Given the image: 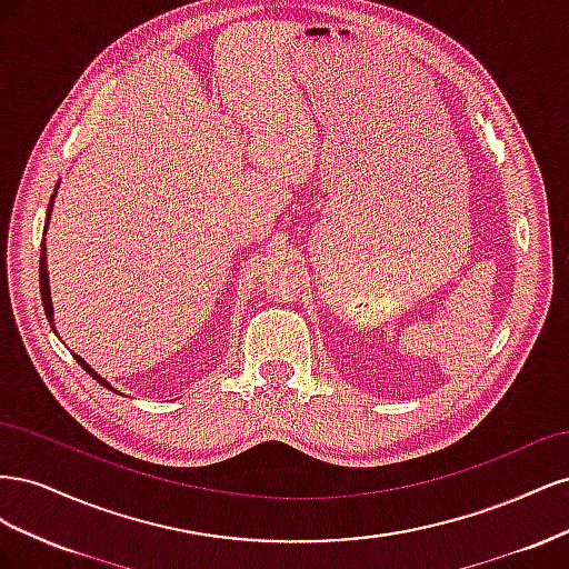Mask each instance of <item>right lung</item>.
<instances>
[{"label": "right lung", "instance_id": "add662e5", "mask_svg": "<svg viewBox=\"0 0 569 569\" xmlns=\"http://www.w3.org/2000/svg\"><path fill=\"white\" fill-rule=\"evenodd\" d=\"M57 189H59V184H57ZM54 197H57V192L51 194V201H49V206H47V222H44V232L42 234H47V226H49V218H51V209H54ZM40 295H42V306H44V316H47V320H49V325H51V330L57 332V327H54V306H51V291H49V270H47V244H44V239H42V247H40ZM59 335V332H57ZM76 356V360L78 363L88 370L94 380L101 385V387H107V389H111V391H116L118 393V389H113L104 377H101L94 368H90V363L84 358H80L78 353H73Z\"/></svg>", "mask_w": 569, "mask_h": 569}]
</instances>
